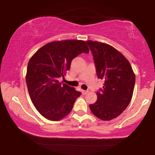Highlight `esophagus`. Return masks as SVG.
I'll return each mask as SVG.
<instances>
[{
	"label": "esophagus",
	"mask_w": 155,
	"mask_h": 155,
	"mask_svg": "<svg viewBox=\"0 0 155 155\" xmlns=\"http://www.w3.org/2000/svg\"><path fill=\"white\" fill-rule=\"evenodd\" d=\"M81 92H82V94H83V95H86L87 93H88V90H87V91L82 90V91H81Z\"/></svg>",
	"instance_id": "obj_1"
}]
</instances>
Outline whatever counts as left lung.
I'll return each instance as SVG.
<instances>
[{
  "mask_svg": "<svg viewBox=\"0 0 155 155\" xmlns=\"http://www.w3.org/2000/svg\"><path fill=\"white\" fill-rule=\"evenodd\" d=\"M92 52L97 78L104 81L103 89L97 92V100L89 104L91 112L102 121L119 116L130 100L136 77L128 60L120 52L107 43L87 41Z\"/></svg>",
  "mask_w": 155,
  "mask_h": 155,
  "instance_id": "1",
  "label": "left lung"
}]
</instances>
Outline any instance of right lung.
Listing matches in <instances>:
<instances>
[{"instance_id": "1", "label": "right lung", "mask_w": 155, "mask_h": 155, "mask_svg": "<svg viewBox=\"0 0 155 155\" xmlns=\"http://www.w3.org/2000/svg\"><path fill=\"white\" fill-rule=\"evenodd\" d=\"M89 53L85 41H53L38 49L27 65L26 82L32 103L48 120L59 121L72 110L81 93L74 88L59 82L69 70L74 58Z\"/></svg>"}]
</instances>
